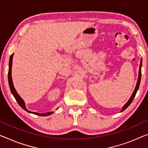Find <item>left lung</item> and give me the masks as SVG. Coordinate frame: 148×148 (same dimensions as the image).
Segmentation results:
<instances>
[{
	"label": "left lung",
	"mask_w": 148,
	"mask_h": 148,
	"mask_svg": "<svg viewBox=\"0 0 148 148\" xmlns=\"http://www.w3.org/2000/svg\"><path fill=\"white\" fill-rule=\"evenodd\" d=\"M142 59H141L140 60V69H139V75H138V82H137V84H136V86L135 88V90H134V91L133 92V94H132V95L131 96L130 98L129 99V100L127 101V102L125 103V104L123 106V108H122V110L121 112H123V110H125L127 108V107L129 106L130 105V103H132V101H133L134 97H135L136 93H137V91L139 88V86H140V81H141V77H142V72H141V68H142Z\"/></svg>",
	"instance_id": "8db88e82"
}]
</instances>
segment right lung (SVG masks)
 I'll list each match as a JSON object with an SVG mask.
<instances>
[{
    "label": "right lung",
    "instance_id": "obj_1",
    "mask_svg": "<svg viewBox=\"0 0 148 148\" xmlns=\"http://www.w3.org/2000/svg\"><path fill=\"white\" fill-rule=\"evenodd\" d=\"M13 54H11V56L10 57V60H9V69H8V84H9V86H10V91L12 92V95L14 96V98L16 99V102L18 103L21 106V107L22 108L24 109L27 112H29V113L31 114H36L37 116H49L50 114H52L53 113V112H47V113H45V114H39V113H36V112H30L29 110H28L26 109V108L25 106V103L24 102V100L21 98V97L18 95V94L17 93V92L15 90V88L14 87V85H13V82H12V76H11V70H12V57H13Z\"/></svg>",
    "mask_w": 148,
    "mask_h": 148
}]
</instances>
